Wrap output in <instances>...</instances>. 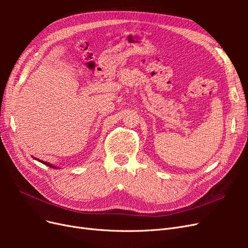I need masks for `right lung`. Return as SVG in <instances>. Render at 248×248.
Here are the masks:
<instances>
[{
    "label": "right lung",
    "mask_w": 248,
    "mask_h": 248,
    "mask_svg": "<svg viewBox=\"0 0 248 248\" xmlns=\"http://www.w3.org/2000/svg\"><path fill=\"white\" fill-rule=\"evenodd\" d=\"M37 160V159H36ZM38 161H40L41 163H43V164H46V166H48L49 168H52V169H57V167H55V166H52V164H50V163H48V162H46V161H42V160H39L38 159Z\"/></svg>",
    "instance_id": "obj_1"
}]
</instances>
